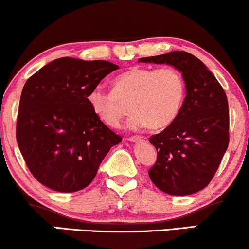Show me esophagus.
I'll return each mask as SVG.
<instances>
[{"mask_svg": "<svg viewBox=\"0 0 249 249\" xmlns=\"http://www.w3.org/2000/svg\"><path fill=\"white\" fill-rule=\"evenodd\" d=\"M128 140L132 141V142H139V141H146V138L144 137H131V138H128Z\"/></svg>", "mask_w": 249, "mask_h": 249, "instance_id": "34e87169", "label": "esophagus"}]
</instances>
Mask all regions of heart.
Instances as JSON below:
<instances>
[{
    "mask_svg": "<svg viewBox=\"0 0 249 249\" xmlns=\"http://www.w3.org/2000/svg\"><path fill=\"white\" fill-rule=\"evenodd\" d=\"M185 96V83L174 68H131L114 80V89L107 92L94 87L87 100L97 117L110 127L121 124L125 108L131 101L133 115L127 126L132 130L149 126L164 128L175 121L180 111Z\"/></svg>",
    "mask_w": 249,
    "mask_h": 249,
    "instance_id": "b5f03b06",
    "label": "heart"
}]
</instances>
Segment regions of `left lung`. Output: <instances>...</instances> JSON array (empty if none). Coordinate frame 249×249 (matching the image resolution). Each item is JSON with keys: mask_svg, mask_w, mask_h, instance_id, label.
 <instances>
[{"mask_svg": "<svg viewBox=\"0 0 249 249\" xmlns=\"http://www.w3.org/2000/svg\"><path fill=\"white\" fill-rule=\"evenodd\" d=\"M168 64L181 72L186 96L177 117L161 133L149 138L157 160L148 171L157 188L188 195L209 184L229 146L228 97L208 68L186 52L139 58Z\"/></svg>", "mask_w": 249, "mask_h": 249, "instance_id": "8db88e82", "label": "left lung"}]
</instances>
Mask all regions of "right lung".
Returning a JSON list of instances; mask_svg holds the SVG:
<instances>
[{
	"mask_svg": "<svg viewBox=\"0 0 249 249\" xmlns=\"http://www.w3.org/2000/svg\"><path fill=\"white\" fill-rule=\"evenodd\" d=\"M118 65L62 57L48 63L24 85L16 138L37 181L72 193L95 178L110 148L122 141L94 114L87 96Z\"/></svg>",
	"mask_w": 249,
	"mask_h": 249,
	"instance_id": "1",
	"label": "right lung"
}]
</instances>
